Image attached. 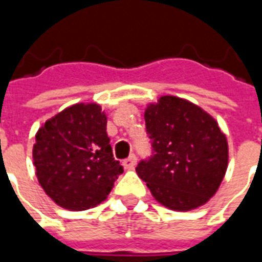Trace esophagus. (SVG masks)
Listing matches in <instances>:
<instances>
[{
    "mask_svg": "<svg viewBox=\"0 0 262 262\" xmlns=\"http://www.w3.org/2000/svg\"><path fill=\"white\" fill-rule=\"evenodd\" d=\"M136 163H137L136 154H130V156L123 161V165H125V168H133V167L136 165Z\"/></svg>",
    "mask_w": 262,
    "mask_h": 262,
    "instance_id": "34e87169",
    "label": "esophagus"
}]
</instances>
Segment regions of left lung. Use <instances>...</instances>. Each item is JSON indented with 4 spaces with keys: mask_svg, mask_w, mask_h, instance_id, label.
I'll use <instances>...</instances> for the list:
<instances>
[{
    "mask_svg": "<svg viewBox=\"0 0 262 262\" xmlns=\"http://www.w3.org/2000/svg\"><path fill=\"white\" fill-rule=\"evenodd\" d=\"M151 156L137 176L153 196L172 210H191L217 191L227 168V142L217 122L177 97H161L144 112Z\"/></svg>",
    "mask_w": 262,
    "mask_h": 262,
    "instance_id": "1",
    "label": "left lung"
}]
</instances>
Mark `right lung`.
Returning <instances> with one entry per match:
<instances>
[{
  "label": "right lung",
  "mask_w": 262,
  "mask_h": 262,
  "mask_svg": "<svg viewBox=\"0 0 262 262\" xmlns=\"http://www.w3.org/2000/svg\"><path fill=\"white\" fill-rule=\"evenodd\" d=\"M33 164L45 192L70 210L103 202L123 172L97 103H77L49 119L37 132Z\"/></svg>",
  "instance_id": "obj_1"
}]
</instances>
